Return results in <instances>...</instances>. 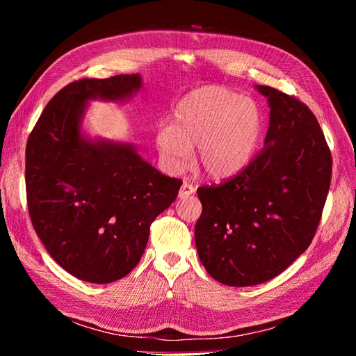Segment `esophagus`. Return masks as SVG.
<instances>
[{"mask_svg": "<svg viewBox=\"0 0 356 356\" xmlns=\"http://www.w3.org/2000/svg\"><path fill=\"white\" fill-rule=\"evenodd\" d=\"M195 187H193L191 184H188V182H184V184L181 186V188H179V197L181 199H186V197H188V196H191V195H195Z\"/></svg>", "mask_w": 356, "mask_h": 356, "instance_id": "esophagus-1", "label": "esophagus"}]
</instances>
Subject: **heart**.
<instances>
[{"instance_id": "b5f03b06", "label": "heart", "mask_w": 356, "mask_h": 356, "mask_svg": "<svg viewBox=\"0 0 356 356\" xmlns=\"http://www.w3.org/2000/svg\"><path fill=\"white\" fill-rule=\"evenodd\" d=\"M263 135L258 105L233 90L208 86L186 96L159 129L156 145L172 170L186 168L196 147V165L212 179L233 178L250 165Z\"/></svg>"}]
</instances>
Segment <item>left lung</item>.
Wrapping results in <instances>:
<instances>
[{
    "instance_id": "8db88e82",
    "label": "left lung",
    "mask_w": 356,
    "mask_h": 356,
    "mask_svg": "<svg viewBox=\"0 0 356 356\" xmlns=\"http://www.w3.org/2000/svg\"><path fill=\"white\" fill-rule=\"evenodd\" d=\"M257 89L270 106L264 148L241 174L197 188V254L229 286L270 281L307 250L331 182L332 157L315 114L296 96Z\"/></svg>"
}]
</instances>
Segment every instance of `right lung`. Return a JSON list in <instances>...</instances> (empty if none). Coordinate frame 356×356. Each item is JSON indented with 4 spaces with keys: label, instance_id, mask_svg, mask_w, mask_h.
<instances>
[{
    "label": "right lung",
    "instance_id": "1",
    "mask_svg": "<svg viewBox=\"0 0 356 356\" xmlns=\"http://www.w3.org/2000/svg\"><path fill=\"white\" fill-rule=\"evenodd\" d=\"M139 88V74L72 81L50 99L28 138L32 225L53 260L86 282L110 284L134 270L149 225L182 184L131 145L92 143L80 134L86 101H120Z\"/></svg>",
    "mask_w": 356,
    "mask_h": 356
}]
</instances>
